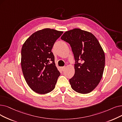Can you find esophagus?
Listing matches in <instances>:
<instances>
[{
    "label": "esophagus",
    "instance_id": "obj_1",
    "mask_svg": "<svg viewBox=\"0 0 122 122\" xmlns=\"http://www.w3.org/2000/svg\"><path fill=\"white\" fill-rule=\"evenodd\" d=\"M61 68V70H62V71H64V70H65V66L62 67Z\"/></svg>",
    "mask_w": 122,
    "mask_h": 122
}]
</instances>
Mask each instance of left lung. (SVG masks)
<instances>
[{
	"label": "left lung",
	"mask_w": 122,
	"mask_h": 122,
	"mask_svg": "<svg viewBox=\"0 0 122 122\" xmlns=\"http://www.w3.org/2000/svg\"><path fill=\"white\" fill-rule=\"evenodd\" d=\"M61 39L70 45L75 58V74L69 80L72 89L90 93L101 80L105 67V53L99 42L92 33L79 28L66 31Z\"/></svg>",
	"instance_id": "8db88e82"
}]
</instances>
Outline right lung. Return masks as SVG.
Returning <instances> with one entry per match:
<instances>
[{
  "label": "right lung",
  "mask_w": 122,
  "mask_h": 122,
  "mask_svg": "<svg viewBox=\"0 0 122 122\" xmlns=\"http://www.w3.org/2000/svg\"><path fill=\"white\" fill-rule=\"evenodd\" d=\"M63 31L45 28L32 34L21 49V65L25 81L35 92L45 94L53 90L60 75L51 51Z\"/></svg>",
  "instance_id": "add662e5"
}]
</instances>
